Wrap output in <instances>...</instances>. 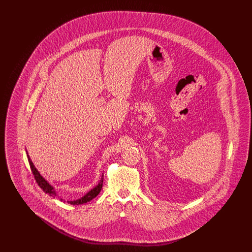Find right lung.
<instances>
[{"label":"right lung","mask_w":252,"mask_h":252,"mask_svg":"<svg viewBox=\"0 0 252 252\" xmlns=\"http://www.w3.org/2000/svg\"><path fill=\"white\" fill-rule=\"evenodd\" d=\"M27 158H28V161H29V164H30V168H31V170H32V173H33V175H34V178H35V180H36V183L38 184V186L43 190V192L49 193L50 195L56 194V192H55L54 188L49 184L46 180H44V179L40 176V174L38 173V171H37L36 168H35V166H34L33 162L31 161V159H30V158H29L28 155H27ZM103 180H104V179L102 178L101 180H100V182H99V184H98L96 187H94L93 190H91L90 192H88L87 194H85L83 197H81L80 199L74 200V201H68V203L72 204V205H80V204L87 203V202L91 201L92 199H94V197H96V196L99 194V192H101V190H102V187H103ZM61 200H62V199H61Z\"/></svg>","instance_id":"right-lung-1"}]
</instances>
